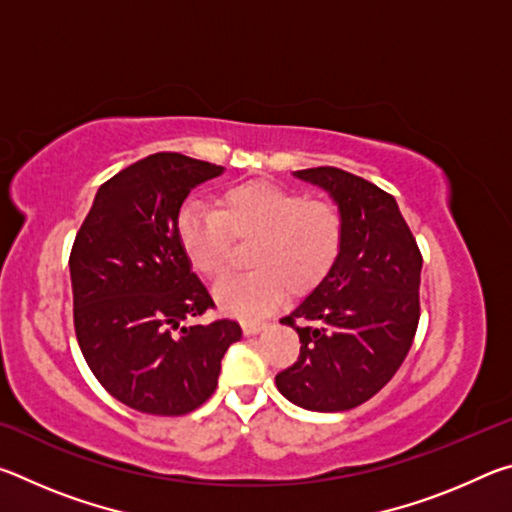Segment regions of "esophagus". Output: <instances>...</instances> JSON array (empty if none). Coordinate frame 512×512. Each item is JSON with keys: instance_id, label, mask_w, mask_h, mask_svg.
<instances>
[{"instance_id": "esophagus-1", "label": "esophagus", "mask_w": 512, "mask_h": 512, "mask_svg": "<svg viewBox=\"0 0 512 512\" xmlns=\"http://www.w3.org/2000/svg\"><path fill=\"white\" fill-rule=\"evenodd\" d=\"M241 329H244L246 336H255L262 332V329H266V323L264 320H244V323H241Z\"/></svg>"}]
</instances>
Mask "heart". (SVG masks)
<instances>
[{
    "label": "heart",
    "mask_w": 512,
    "mask_h": 512,
    "mask_svg": "<svg viewBox=\"0 0 512 512\" xmlns=\"http://www.w3.org/2000/svg\"><path fill=\"white\" fill-rule=\"evenodd\" d=\"M178 239L205 277L225 273L235 241H255L248 257L255 271L225 277L214 289L225 314L250 320L275 309L287 291L305 296L325 280L341 255L343 214L332 201L250 180L225 189L216 212L185 207Z\"/></svg>",
    "instance_id": "obj_1"
}]
</instances>
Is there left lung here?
Instances as JSON below:
<instances>
[{
    "label": "left lung",
    "mask_w": 512,
    "mask_h": 512,
    "mask_svg": "<svg viewBox=\"0 0 512 512\" xmlns=\"http://www.w3.org/2000/svg\"><path fill=\"white\" fill-rule=\"evenodd\" d=\"M293 176L318 185L343 214L341 255L280 323L300 336V357L275 386L307 411H348L377 395L411 350L420 320L422 255L395 198L336 167Z\"/></svg>",
    "instance_id": "left-lung-1"
}]
</instances>
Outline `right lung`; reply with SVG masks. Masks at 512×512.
<instances>
[{
	"instance_id": "obj_1",
	"label": "right lung",
	"mask_w": 512,
	"mask_h": 512,
	"mask_svg": "<svg viewBox=\"0 0 512 512\" xmlns=\"http://www.w3.org/2000/svg\"><path fill=\"white\" fill-rule=\"evenodd\" d=\"M221 173L183 153H153L99 187L76 232V339L99 384L135 411L198 409L216 391L225 350L241 339L228 318L185 325L214 300L180 246L178 214L196 185Z\"/></svg>"
}]
</instances>
